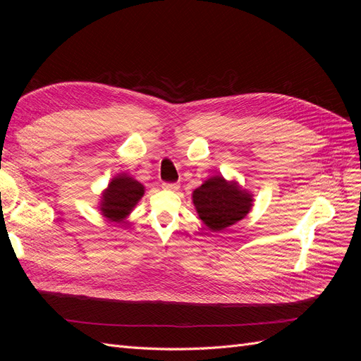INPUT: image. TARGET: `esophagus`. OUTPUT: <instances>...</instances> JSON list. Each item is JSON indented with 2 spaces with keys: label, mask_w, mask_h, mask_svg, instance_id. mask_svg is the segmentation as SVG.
I'll return each mask as SVG.
<instances>
[{
  "label": "esophagus",
  "mask_w": 361,
  "mask_h": 361,
  "mask_svg": "<svg viewBox=\"0 0 361 361\" xmlns=\"http://www.w3.org/2000/svg\"><path fill=\"white\" fill-rule=\"evenodd\" d=\"M162 188L164 190H169V191H178L179 190V183L166 182V183H162Z\"/></svg>",
  "instance_id": "esophagus-1"
}]
</instances>
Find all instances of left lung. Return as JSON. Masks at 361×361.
Returning a JSON list of instances; mask_svg holds the SVG:
<instances>
[{
  "label": "left lung",
  "instance_id": "1",
  "mask_svg": "<svg viewBox=\"0 0 361 361\" xmlns=\"http://www.w3.org/2000/svg\"><path fill=\"white\" fill-rule=\"evenodd\" d=\"M192 203L200 220L212 232H220L245 218L253 206V195L235 180L221 174L204 180L192 192Z\"/></svg>",
  "mask_w": 361,
  "mask_h": 361
}]
</instances>
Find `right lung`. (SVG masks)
Instances as JSON below:
<instances>
[{"label":"right lung","mask_w":361,"mask_h":361,"mask_svg":"<svg viewBox=\"0 0 361 361\" xmlns=\"http://www.w3.org/2000/svg\"><path fill=\"white\" fill-rule=\"evenodd\" d=\"M145 187L134 178L122 173L117 174L104 190L99 209L110 221L122 223L143 197Z\"/></svg>","instance_id":"add662e5"}]
</instances>
